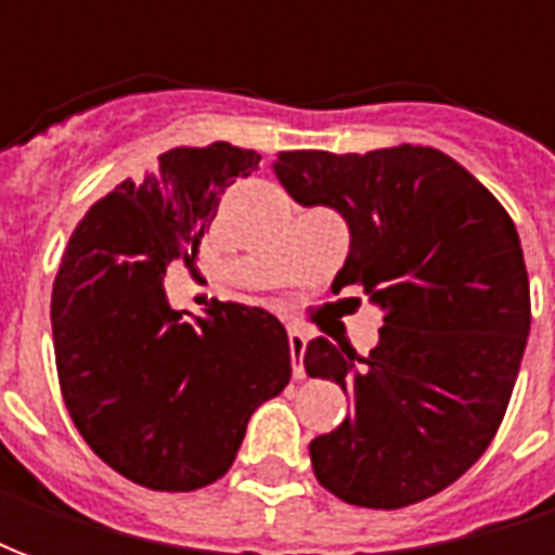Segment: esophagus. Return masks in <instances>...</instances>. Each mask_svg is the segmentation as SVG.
<instances>
[{
	"instance_id": "1",
	"label": "esophagus",
	"mask_w": 555,
	"mask_h": 555,
	"mask_svg": "<svg viewBox=\"0 0 555 555\" xmlns=\"http://www.w3.org/2000/svg\"><path fill=\"white\" fill-rule=\"evenodd\" d=\"M288 345H291V369H294V377H302V374H306V369H302L306 333H302V330H288Z\"/></svg>"
}]
</instances>
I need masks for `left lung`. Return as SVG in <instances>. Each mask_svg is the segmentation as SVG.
Returning a JSON list of instances; mask_svg holds the SVG:
<instances>
[{"instance_id":"obj_1","label":"left lung","mask_w":555,"mask_h":555,"mask_svg":"<svg viewBox=\"0 0 555 555\" xmlns=\"http://www.w3.org/2000/svg\"><path fill=\"white\" fill-rule=\"evenodd\" d=\"M294 202L338 210L350 253L333 282L384 309L369 357L312 338L309 377L350 413L309 442L318 481L362 508H404L449 488L500 428L529 338V276L505 207L437 147L279 151Z\"/></svg>"}]
</instances>
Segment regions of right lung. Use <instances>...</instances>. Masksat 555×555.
<instances>
[{
	"label": "right lung",
	"mask_w": 555,
	"mask_h": 555,
	"mask_svg": "<svg viewBox=\"0 0 555 555\" xmlns=\"http://www.w3.org/2000/svg\"><path fill=\"white\" fill-rule=\"evenodd\" d=\"M261 154L171 147L89 207L53 282L59 386L91 452L142 488L186 493L229 473L246 422L291 380L285 326L243 302L175 312V258L195 261L219 195Z\"/></svg>",
	"instance_id": "1"
}]
</instances>
